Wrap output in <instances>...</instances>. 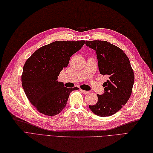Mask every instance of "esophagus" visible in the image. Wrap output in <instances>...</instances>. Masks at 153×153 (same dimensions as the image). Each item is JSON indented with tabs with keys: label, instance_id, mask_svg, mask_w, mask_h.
<instances>
[{
	"label": "esophagus",
	"instance_id": "obj_1",
	"mask_svg": "<svg viewBox=\"0 0 153 153\" xmlns=\"http://www.w3.org/2000/svg\"><path fill=\"white\" fill-rule=\"evenodd\" d=\"M81 92L82 93H83L84 94H88V93H89V92H88V91H83V90H81Z\"/></svg>",
	"mask_w": 153,
	"mask_h": 153
}]
</instances>
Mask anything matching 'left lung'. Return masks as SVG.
Returning <instances> with one entry per match:
<instances>
[{
	"mask_svg": "<svg viewBox=\"0 0 153 153\" xmlns=\"http://www.w3.org/2000/svg\"><path fill=\"white\" fill-rule=\"evenodd\" d=\"M86 45L96 51L101 74L108 79L103 84L105 92L89 108L95 114L105 117L115 114L130 98L134 74L123 51L106 41H87Z\"/></svg>",
	"mask_w": 153,
	"mask_h": 153,
	"instance_id": "1",
	"label": "left lung"
}]
</instances>
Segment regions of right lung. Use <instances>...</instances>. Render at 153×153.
I'll return each instance as SVG.
<instances>
[{
	"instance_id": "1",
	"label": "right lung",
	"mask_w": 153,
	"mask_h": 153,
	"mask_svg": "<svg viewBox=\"0 0 153 153\" xmlns=\"http://www.w3.org/2000/svg\"><path fill=\"white\" fill-rule=\"evenodd\" d=\"M85 42L83 40L55 41L41 47L26 60L21 77L22 88L39 112L56 116L66 107L70 93L77 87H64L57 81V76Z\"/></svg>"
}]
</instances>
